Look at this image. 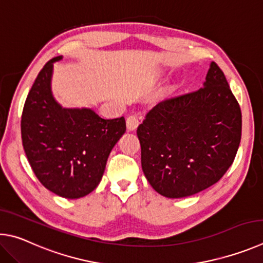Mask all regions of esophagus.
I'll return each mask as SVG.
<instances>
[{
    "instance_id": "1",
    "label": "esophagus",
    "mask_w": 263,
    "mask_h": 263,
    "mask_svg": "<svg viewBox=\"0 0 263 263\" xmlns=\"http://www.w3.org/2000/svg\"><path fill=\"white\" fill-rule=\"evenodd\" d=\"M127 122V129L128 130H134V129L137 128L140 123V119L139 117H136V115H129L126 120Z\"/></svg>"
}]
</instances>
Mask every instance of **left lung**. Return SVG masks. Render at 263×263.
<instances>
[{
  "label": "left lung",
  "instance_id": "8db88e82",
  "mask_svg": "<svg viewBox=\"0 0 263 263\" xmlns=\"http://www.w3.org/2000/svg\"><path fill=\"white\" fill-rule=\"evenodd\" d=\"M203 85L162 100L137 128L144 176L170 199L217 182L240 143V106L217 63L211 62Z\"/></svg>",
  "mask_w": 263,
  "mask_h": 263
}]
</instances>
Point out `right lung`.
<instances>
[{"instance_id": "right-lung-1", "label": "right lung", "mask_w": 263, "mask_h": 263, "mask_svg": "<svg viewBox=\"0 0 263 263\" xmlns=\"http://www.w3.org/2000/svg\"><path fill=\"white\" fill-rule=\"evenodd\" d=\"M45 64L23 108L21 130L32 170L48 191L80 199L99 185L110 150L126 132L124 118L101 119L90 108H63L50 90L53 63Z\"/></svg>"}]
</instances>
